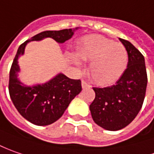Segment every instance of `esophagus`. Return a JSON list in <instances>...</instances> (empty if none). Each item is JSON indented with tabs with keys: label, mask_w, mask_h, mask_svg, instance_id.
Masks as SVG:
<instances>
[{
	"label": "esophagus",
	"mask_w": 154,
	"mask_h": 154,
	"mask_svg": "<svg viewBox=\"0 0 154 154\" xmlns=\"http://www.w3.org/2000/svg\"><path fill=\"white\" fill-rule=\"evenodd\" d=\"M82 88H90V85L87 82H85L84 80L82 81Z\"/></svg>",
	"instance_id": "esophagus-1"
}]
</instances>
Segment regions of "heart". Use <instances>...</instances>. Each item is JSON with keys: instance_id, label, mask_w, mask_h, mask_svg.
<instances>
[{"instance_id": "b5f03b06", "label": "heart", "mask_w": 154, "mask_h": 154, "mask_svg": "<svg viewBox=\"0 0 154 154\" xmlns=\"http://www.w3.org/2000/svg\"><path fill=\"white\" fill-rule=\"evenodd\" d=\"M77 54L82 60L92 61L89 73L94 82L99 85H109L118 81L125 72L129 61L125 46L100 35L83 37ZM72 59L77 67L82 66L78 56L73 54Z\"/></svg>"}]
</instances>
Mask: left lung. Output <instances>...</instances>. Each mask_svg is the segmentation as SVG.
<instances>
[{"mask_svg":"<svg viewBox=\"0 0 154 154\" xmlns=\"http://www.w3.org/2000/svg\"><path fill=\"white\" fill-rule=\"evenodd\" d=\"M119 41L128 52L127 68L112 86L93 88L95 98L89 106L94 123L110 131L124 129L135 119L142 106L147 84L143 55L129 41Z\"/></svg>","mask_w":154,"mask_h":154,"instance_id":"left-lung-1","label":"left lung"}]
</instances>
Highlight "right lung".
Returning a JSON list of instances; mask_svg holds the SVG:
<instances>
[{
    "instance_id": "right-lung-1",
    "label": "right lung",
    "mask_w": 154,
    "mask_h": 154,
    "mask_svg": "<svg viewBox=\"0 0 154 154\" xmlns=\"http://www.w3.org/2000/svg\"><path fill=\"white\" fill-rule=\"evenodd\" d=\"M78 29L47 30L35 35L19 46L9 73V94L19 113L31 124L49 125L61 118L75 96L82 91L81 81L59 73L49 81L33 86L25 85L18 77L20 72L19 58L24 54L27 43L50 37L58 43L71 39Z\"/></svg>"
}]
</instances>
